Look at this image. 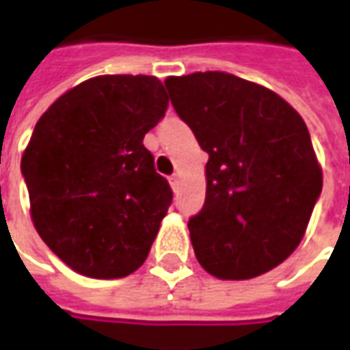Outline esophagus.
I'll return each instance as SVG.
<instances>
[{
  "label": "esophagus",
  "instance_id": "1",
  "mask_svg": "<svg viewBox=\"0 0 350 350\" xmlns=\"http://www.w3.org/2000/svg\"><path fill=\"white\" fill-rule=\"evenodd\" d=\"M180 183H182V176L174 174L170 178V185H172V189H178L180 187Z\"/></svg>",
  "mask_w": 350,
  "mask_h": 350
}]
</instances>
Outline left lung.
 I'll return each mask as SVG.
<instances>
[{
  "mask_svg": "<svg viewBox=\"0 0 350 350\" xmlns=\"http://www.w3.org/2000/svg\"><path fill=\"white\" fill-rule=\"evenodd\" d=\"M165 86L210 155L204 208L189 221L197 260L225 281L273 270L300 245L323 189L308 125L275 92L228 72Z\"/></svg>",
  "mask_w": 350,
  "mask_h": 350,
  "instance_id": "left-lung-1",
  "label": "left lung"
}]
</instances>
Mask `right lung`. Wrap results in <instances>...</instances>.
<instances>
[{"label": "right lung", "instance_id": "add662e5", "mask_svg": "<svg viewBox=\"0 0 350 350\" xmlns=\"http://www.w3.org/2000/svg\"><path fill=\"white\" fill-rule=\"evenodd\" d=\"M159 79L100 75L57 97L22 155L29 215L42 242L86 278L144 264L172 200L142 140L165 116Z\"/></svg>", "mask_w": 350, "mask_h": 350}]
</instances>
